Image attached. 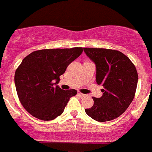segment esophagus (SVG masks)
<instances>
[{
    "label": "esophagus",
    "mask_w": 152,
    "mask_h": 152,
    "mask_svg": "<svg viewBox=\"0 0 152 152\" xmlns=\"http://www.w3.org/2000/svg\"><path fill=\"white\" fill-rule=\"evenodd\" d=\"M77 94H78V95H80V96H85V94H82V93L78 92V93H77Z\"/></svg>",
    "instance_id": "obj_1"
}]
</instances>
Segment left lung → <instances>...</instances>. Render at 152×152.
I'll return each mask as SVG.
<instances>
[{
    "label": "left lung",
    "instance_id": "left-lung-1",
    "mask_svg": "<svg viewBox=\"0 0 152 152\" xmlns=\"http://www.w3.org/2000/svg\"><path fill=\"white\" fill-rule=\"evenodd\" d=\"M86 55L96 64V80L103 96H93L94 105L86 113L98 122L119 117L132 102L138 84L135 66L126 55L114 49L84 48Z\"/></svg>",
    "mask_w": 152,
    "mask_h": 152
}]
</instances>
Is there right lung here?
<instances>
[{"label":"right lung","instance_id":"add662e5","mask_svg":"<svg viewBox=\"0 0 152 152\" xmlns=\"http://www.w3.org/2000/svg\"><path fill=\"white\" fill-rule=\"evenodd\" d=\"M82 52V47L41 49L24 58L16 70L14 81L19 100L29 114L44 121L62 114L70 98L77 92L55 84Z\"/></svg>","mask_w":152,"mask_h":152}]
</instances>
